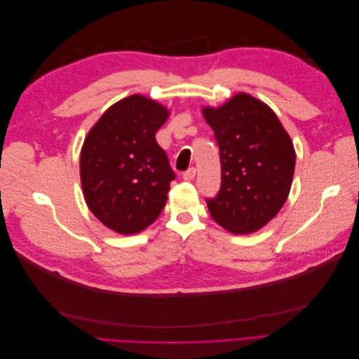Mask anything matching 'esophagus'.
<instances>
[{
  "instance_id": "esophagus-1",
  "label": "esophagus",
  "mask_w": 359,
  "mask_h": 359,
  "mask_svg": "<svg viewBox=\"0 0 359 359\" xmlns=\"http://www.w3.org/2000/svg\"><path fill=\"white\" fill-rule=\"evenodd\" d=\"M194 177H196V169H194V168H190L182 173V178L186 181H191Z\"/></svg>"
}]
</instances>
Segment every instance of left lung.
Instances as JSON below:
<instances>
[{
    "label": "left lung",
    "instance_id": "8db88e82",
    "mask_svg": "<svg viewBox=\"0 0 359 359\" xmlns=\"http://www.w3.org/2000/svg\"><path fill=\"white\" fill-rule=\"evenodd\" d=\"M220 149L222 186L206 199L212 219L232 233L264 227L285 205L295 149L277 115L248 94L222 107H203Z\"/></svg>",
    "mask_w": 359,
    "mask_h": 359
}]
</instances>
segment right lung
I'll use <instances>...</instances> for the list:
<instances>
[{"label": "right lung", "instance_id": "right-lung-1", "mask_svg": "<svg viewBox=\"0 0 359 359\" xmlns=\"http://www.w3.org/2000/svg\"><path fill=\"white\" fill-rule=\"evenodd\" d=\"M168 109L130 95L107 109L90 130L81 153V182L91 212L109 229L137 233L156 222L175 180L156 132Z\"/></svg>", "mask_w": 359, "mask_h": 359}]
</instances>
